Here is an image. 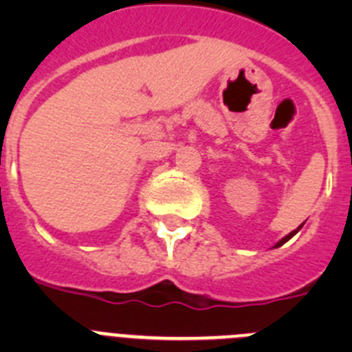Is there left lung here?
<instances>
[{"instance_id": "1", "label": "left lung", "mask_w": 352, "mask_h": 352, "mask_svg": "<svg viewBox=\"0 0 352 352\" xmlns=\"http://www.w3.org/2000/svg\"><path fill=\"white\" fill-rule=\"evenodd\" d=\"M301 226H303V223H301ZM301 226H300V227H298V229H294V231H292V232H289V234H287V236H284V238H282V239H280V241H278V243H276V245H275V247H273V248H276V247H282V245H284V243H287L289 239H291V238H292V236H294V234H296V232H298V231H300V229H301Z\"/></svg>"}]
</instances>
